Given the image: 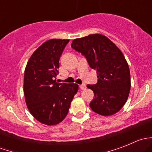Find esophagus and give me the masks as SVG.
<instances>
[{
  "label": "esophagus",
  "mask_w": 152,
  "mask_h": 152,
  "mask_svg": "<svg viewBox=\"0 0 152 152\" xmlns=\"http://www.w3.org/2000/svg\"><path fill=\"white\" fill-rule=\"evenodd\" d=\"M79 87H80L81 90H85V89H86V85H79Z\"/></svg>",
  "instance_id": "esophagus-1"
}]
</instances>
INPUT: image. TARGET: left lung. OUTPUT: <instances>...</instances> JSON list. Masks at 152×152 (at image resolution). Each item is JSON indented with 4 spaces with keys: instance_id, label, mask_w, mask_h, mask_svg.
Returning <instances> with one entry per match:
<instances>
[{
    "instance_id": "8db88e82",
    "label": "left lung",
    "mask_w": 152,
    "mask_h": 152,
    "mask_svg": "<svg viewBox=\"0 0 152 152\" xmlns=\"http://www.w3.org/2000/svg\"><path fill=\"white\" fill-rule=\"evenodd\" d=\"M71 47L97 72V83L87 85L94 93L90 108L103 116L115 114L126 102L131 87L129 67L121 50L100 34L75 39Z\"/></svg>"
}]
</instances>
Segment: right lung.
Listing matches in <instances>:
<instances>
[{"mask_svg":"<svg viewBox=\"0 0 152 152\" xmlns=\"http://www.w3.org/2000/svg\"><path fill=\"white\" fill-rule=\"evenodd\" d=\"M69 39H52L31 56L25 69L23 92L31 114L48 126L65 119L79 85L56 82L59 59Z\"/></svg>","mask_w":152,"mask_h":152,"instance_id":"right-lung-1","label":"right lung"}]
</instances>
